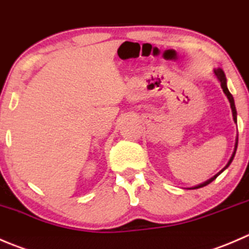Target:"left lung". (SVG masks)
I'll use <instances>...</instances> for the list:
<instances>
[{"label": "left lung", "instance_id": "obj_1", "mask_svg": "<svg viewBox=\"0 0 249 249\" xmlns=\"http://www.w3.org/2000/svg\"><path fill=\"white\" fill-rule=\"evenodd\" d=\"M213 72H214V76H215V77L218 78V81H219V82H220V86H221V88H223V92H224V94L226 95V98H228V99H229V103H230L231 111H232V117H233V121H235V122H237V111H236V107H235V102H233V97H232V95H231V93L229 92V89H228V86H226V77H225V73H224V71L221 70L220 68H219V69H214V70H213ZM237 144H238V135H237V137H236V142H235V149H233V152H232V155H231V157H230V160H229L228 164H226V166L224 167V168L221 169L220 172H218V173H216L215 176H214V177H212V178H211V179H208V180L203 181V183H201V184H198V185H195V186H193V188H189V189H198V188H203V186L208 185L209 183H212V181H213L214 179H215L216 177L219 176V174H220V173H223V172L225 171V169L228 168L229 166H230V163H231V162H232L233 157H235V154H236V150H237Z\"/></svg>", "mask_w": 249, "mask_h": 249}]
</instances>
